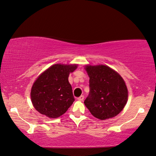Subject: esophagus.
<instances>
[{"instance_id":"1","label":"esophagus","mask_w":156,"mask_h":156,"mask_svg":"<svg viewBox=\"0 0 156 156\" xmlns=\"http://www.w3.org/2000/svg\"><path fill=\"white\" fill-rule=\"evenodd\" d=\"M83 99H84V97H83V95H81L80 98H77V99L79 101H82L83 100Z\"/></svg>"}]
</instances>
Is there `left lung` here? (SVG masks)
<instances>
[{
  "mask_svg": "<svg viewBox=\"0 0 156 156\" xmlns=\"http://www.w3.org/2000/svg\"><path fill=\"white\" fill-rule=\"evenodd\" d=\"M90 93L84 104L96 118L115 117L128 100V90L122 76L108 66H86Z\"/></svg>",
  "mask_w": 156,
  "mask_h": 156,
  "instance_id": "left-lung-1",
  "label": "left lung"
}]
</instances>
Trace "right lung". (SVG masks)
Returning <instances> with one entry per match:
<instances>
[{"label": "right lung", "mask_w": 156, "mask_h": 156, "mask_svg": "<svg viewBox=\"0 0 156 156\" xmlns=\"http://www.w3.org/2000/svg\"><path fill=\"white\" fill-rule=\"evenodd\" d=\"M76 68V64H55L39 76L30 93L38 112L50 118H57L67 111L75 101L68 76Z\"/></svg>", "instance_id": "obj_1"}]
</instances>
